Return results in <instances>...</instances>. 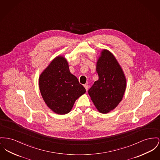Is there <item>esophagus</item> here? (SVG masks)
Listing matches in <instances>:
<instances>
[{
	"label": "esophagus",
	"instance_id": "esophagus-1",
	"mask_svg": "<svg viewBox=\"0 0 160 160\" xmlns=\"http://www.w3.org/2000/svg\"><path fill=\"white\" fill-rule=\"evenodd\" d=\"M84 87H85V88L86 89V91H87L88 88H89V86H88V85H84Z\"/></svg>",
	"mask_w": 160,
	"mask_h": 160
}]
</instances>
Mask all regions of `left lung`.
I'll list each match as a JSON object with an SVG mask.
<instances>
[{
	"label": "left lung",
	"instance_id": "left-lung-1",
	"mask_svg": "<svg viewBox=\"0 0 160 160\" xmlns=\"http://www.w3.org/2000/svg\"><path fill=\"white\" fill-rule=\"evenodd\" d=\"M98 80L88 90L92 101L100 112L108 113L122 100L126 81L122 69L112 54L102 52L97 63Z\"/></svg>",
	"mask_w": 160,
	"mask_h": 160
}]
</instances>
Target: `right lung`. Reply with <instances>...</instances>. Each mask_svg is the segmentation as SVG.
<instances>
[{"instance_id": "1", "label": "right lung", "mask_w": 160, "mask_h": 160, "mask_svg": "<svg viewBox=\"0 0 160 160\" xmlns=\"http://www.w3.org/2000/svg\"><path fill=\"white\" fill-rule=\"evenodd\" d=\"M39 88L48 106L60 115L70 112L75 100L86 92L71 74L66 59L61 56L54 59L40 75Z\"/></svg>"}]
</instances>
